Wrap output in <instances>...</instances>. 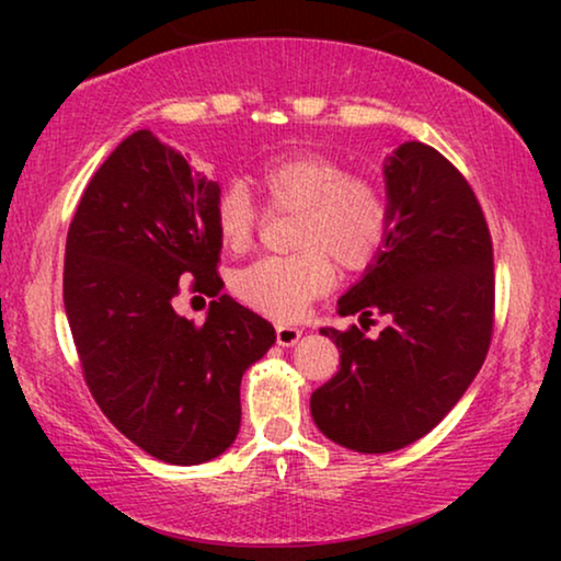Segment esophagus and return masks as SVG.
<instances>
[{
  "label": "esophagus",
  "instance_id": "esophagus-1",
  "mask_svg": "<svg viewBox=\"0 0 561 561\" xmlns=\"http://www.w3.org/2000/svg\"><path fill=\"white\" fill-rule=\"evenodd\" d=\"M294 332H296L294 327H278V342H280V344L294 342Z\"/></svg>",
  "mask_w": 561,
  "mask_h": 561
}]
</instances>
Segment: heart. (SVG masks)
<instances>
[{"label": "heart", "mask_w": 561, "mask_h": 561, "mask_svg": "<svg viewBox=\"0 0 561 561\" xmlns=\"http://www.w3.org/2000/svg\"><path fill=\"white\" fill-rule=\"evenodd\" d=\"M306 229L309 240L321 255L342 257V255H365L375 240V221L370 206L357 202L352 196H336L321 202L306 211ZM280 265H263L257 273H278ZM306 290L301 286H288L275 278L273 290L260 294L263 309H294L304 301Z\"/></svg>", "instance_id": "heart-1"}]
</instances>
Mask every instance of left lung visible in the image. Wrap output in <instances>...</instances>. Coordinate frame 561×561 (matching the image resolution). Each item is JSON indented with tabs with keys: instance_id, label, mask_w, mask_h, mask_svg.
<instances>
[{
	"instance_id": "1",
	"label": "left lung",
	"mask_w": 561,
	"mask_h": 561,
	"mask_svg": "<svg viewBox=\"0 0 561 561\" xmlns=\"http://www.w3.org/2000/svg\"><path fill=\"white\" fill-rule=\"evenodd\" d=\"M219 183L148 129L89 181L68 227L64 304L83 380L106 419L150 457L202 465L240 432L244 370L273 327L221 294ZM192 278L199 301H170Z\"/></svg>"
}]
</instances>
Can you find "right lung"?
Here are the masks:
<instances>
[{
  "label": "right lung",
  "instance_id": "add662e5",
  "mask_svg": "<svg viewBox=\"0 0 561 561\" xmlns=\"http://www.w3.org/2000/svg\"><path fill=\"white\" fill-rule=\"evenodd\" d=\"M386 240L329 329L340 370L311 416L342 447L382 455L426 436L485 363L495 324L493 237L442 152L403 142L382 165Z\"/></svg>",
  "mask_w": 561,
  "mask_h": 561
}]
</instances>
